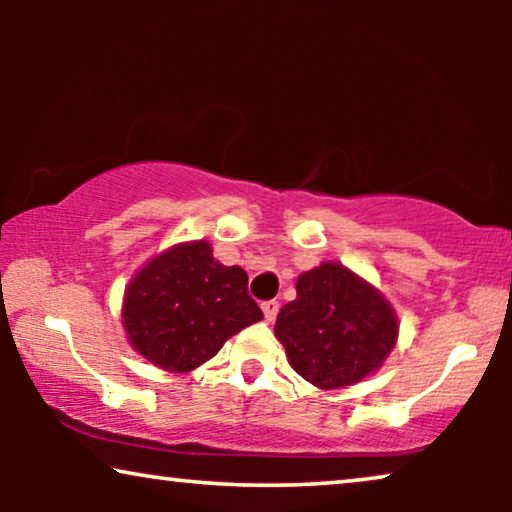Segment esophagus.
<instances>
[{
	"mask_svg": "<svg viewBox=\"0 0 512 512\" xmlns=\"http://www.w3.org/2000/svg\"><path fill=\"white\" fill-rule=\"evenodd\" d=\"M261 310H263V314H265V319L275 321L277 312H279V303H277V300H265V303L261 305Z\"/></svg>",
	"mask_w": 512,
	"mask_h": 512,
	"instance_id": "obj_1",
	"label": "esophagus"
}]
</instances>
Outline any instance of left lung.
Returning <instances> with one entry per match:
<instances>
[{"label": "left lung", "instance_id": "1", "mask_svg": "<svg viewBox=\"0 0 512 512\" xmlns=\"http://www.w3.org/2000/svg\"><path fill=\"white\" fill-rule=\"evenodd\" d=\"M296 291L298 298L277 314L275 335L300 377L338 389L382 366L398 324L380 291L338 263L300 275Z\"/></svg>", "mask_w": 512, "mask_h": 512}]
</instances>
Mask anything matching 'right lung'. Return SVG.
Returning a JSON list of instances; mask_svg holds the SVG:
<instances>
[{"label": "right lung", "mask_w": 512, "mask_h": 512, "mask_svg": "<svg viewBox=\"0 0 512 512\" xmlns=\"http://www.w3.org/2000/svg\"><path fill=\"white\" fill-rule=\"evenodd\" d=\"M247 282L242 268L214 261L207 242L167 249L125 291L123 326L132 347L172 373L198 368L230 335L263 319Z\"/></svg>", "instance_id": "add662e5"}]
</instances>
